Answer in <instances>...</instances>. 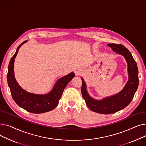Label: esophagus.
Masks as SVG:
<instances>
[{
  "label": "esophagus",
  "instance_id": "obj_1",
  "mask_svg": "<svg viewBox=\"0 0 146 146\" xmlns=\"http://www.w3.org/2000/svg\"><path fill=\"white\" fill-rule=\"evenodd\" d=\"M74 72L76 76H78V75H80V74H81L82 70H81V69H80V68H76L74 69Z\"/></svg>",
  "mask_w": 146,
  "mask_h": 146
}]
</instances>
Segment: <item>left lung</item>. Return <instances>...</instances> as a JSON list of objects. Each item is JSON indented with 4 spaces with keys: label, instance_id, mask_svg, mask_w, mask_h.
<instances>
[{
    "label": "left lung",
    "instance_id": "8db88e82",
    "mask_svg": "<svg viewBox=\"0 0 146 146\" xmlns=\"http://www.w3.org/2000/svg\"><path fill=\"white\" fill-rule=\"evenodd\" d=\"M108 45L113 51L123 56L127 62L128 80L123 89L117 94L104 98L102 100H96L89 95L86 83L81 78L82 95L88 108L94 112L102 114L113 113L125 108L133 99L139 82L137 65L129 51L122 44L112 43Z\"/></svg>",
    "mask_w": 146,
    "mask_h": 146
}]
</instances>
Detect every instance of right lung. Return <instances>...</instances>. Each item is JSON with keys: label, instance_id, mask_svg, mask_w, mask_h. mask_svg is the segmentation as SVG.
<instances>
[{"label": "right lung", "instance_id": "1", "mask_svg": "<svg viewBox=\"0 0 146 146\" xmlns=\"http://www.w3.org/2000/svg\"><path fill=\"white\" fill-rule=\"evenodd\" d=\"M27 42V41H25L18 46L16 52L10 60L7 74V83L13 99L22 108L34 113L47 112L54 109L57 106L65 88L75 74L72 72L58 79L51 91L46 95L34 94L23 89L15 78L14 61L19 48Z\"/></svg>", "mask_w": 146, "mask_h": 146}]
</instances>
